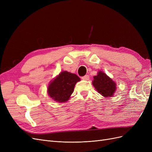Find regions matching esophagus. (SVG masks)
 Instances as JSON below:
<instances>
[{
	"label": "esophagus",
	"mask_w": 152,
	"mask_h": 152,
	"mask_svg": "<svg viewBox=\"0 0 152 152\" xmlns=\"http://www.w3.org/2000/svg\"><path fill=\"white\" fill-rule=\"evenodd\" d=\"M82 79L84 80H89V75H85V76L82 77Z\"/></svg>",
	"instance_id": "esophagus-1"
}]
</instances>
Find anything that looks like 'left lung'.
Returning a JSON list of instances; mask_svg holds the SVG:
<instances>
[{"instance_id": "8db88e82", "label": "left lung", "mask_w": 152, "mask_h": 152, "mask_svg": "<svg viewBox=\"0 0 152 152\" xmlns=\"http://www.w3.org/2000/svg\"><path fill=\"white\" fill-rule=\"evenodd\" d=\"M93 78L92 84L98 93L104 98L113 97L117 89L115 82L102 71H99Z\"/></svg>"}]
</instances>
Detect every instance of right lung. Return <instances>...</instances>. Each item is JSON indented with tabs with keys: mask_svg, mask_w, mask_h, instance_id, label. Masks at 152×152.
I'll use <instances>...</instances> for the list:
<instances>
[{
	"mask_svg": "<svg viewBox=\"0 0 152 152\" xmlns=\"http://www.w3.org/2000/svg\"><path fill=\"white\" fill-rule=\"evenodd\" d=\"M80 80L75 73L63 71L50 82L48 94L54 102L65 103L70 99L77 82Z\"/></svg>",
	"mask_w": 152,
	"mask_h": 152,
	"instance_id": "add662e5",
	"label": "right lung"
}]
</instances>
